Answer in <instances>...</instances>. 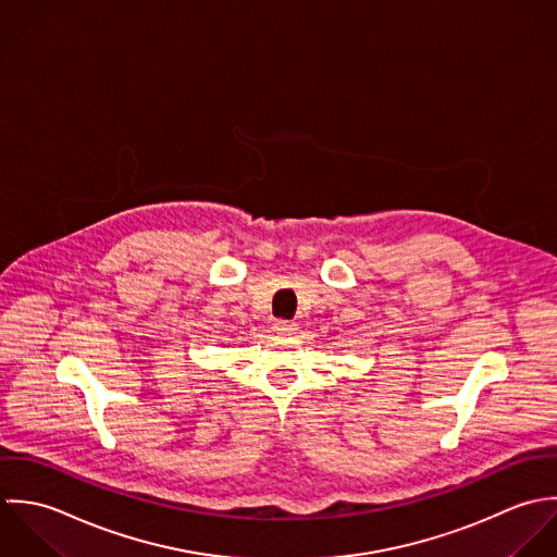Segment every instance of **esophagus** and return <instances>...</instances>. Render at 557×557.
Here are the masks:
<instances>
[{"label":"esophagus","mask_w":557,"mask_h":557,"mask_svg":"<svg viewBox=\"0 0 557 557\" xmlns=\"http://www.w3.org/2000/svg\"><path fill=\"white\" fill-rule=\"evenodd\" d=\"M273 332L280 335L297 334V325H295V323H288V321H275V323H273Z\"/></svg>","instance_id":"1"}]
</instances>
